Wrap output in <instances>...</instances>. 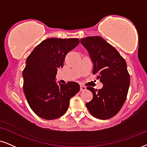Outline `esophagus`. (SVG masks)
I'll return each instance as SVG.
<instances>
[{
    "label": "esophagus",
    "mask_w": 147,
    "mask_h": 147,
    "mask_svg": "<svg viewBox=\"0 0 147 147\" xmlns=\"http://www.w3.org/2000/svg\"><path fill=\"white\" fill-rule=\"evenodd\" d=\"M85 90H86V87L85 86H83V85H80V91H81V92L85 91Z\"/></svg>",
    "instance_id": "obj_1"
}]
</instances>
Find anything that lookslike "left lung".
<instances>
[{
  "label": "left lung",
  "instance_id": "1",
  "mask_svg": "<svg viewBox=\"0 0 147 147\" xmlns=\"http://www.w3.org/2000/svg\"><path fill=\"white\" fill-rule=\"evenodd\" d=\"M93 64V74L103 83L100 90L87 87L93 98L86 107L94 117L109 119L119 113L127 98L129 74L124 58L114 47L99 36L81 38Z\"/></svg>",
  "mask_w": 147,
  "mask_h": 147
}]
</instances>
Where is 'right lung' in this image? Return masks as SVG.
Masks as SVG:
<instances>
[{
  "mask_svg": "<svg viewBox=\"0 0 147 147\" xmlns=\"http://www.w3.org/2000/svg\"><path fill=\"white\" fill-rule=\"evenodd\" d=\"M77 38H51L42 41L27 57L23 70V90L35 114L47 120L62 116L70 98L80 90L76 82L57 85L55 77L66 55L77 47Z\"/></svg>",
  "mask_w": 147,
  "mask_h": 147,
  "instance_id": "right-lung-1",
  "label": "right lung"
}]
</instances>
